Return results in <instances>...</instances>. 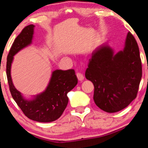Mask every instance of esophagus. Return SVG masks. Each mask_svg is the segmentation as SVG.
Masks as SVG:
<instances>
[{
  "mask_svg": "<svg viewBox=\"0 0 148 148\" xmlns=\"http://www.w3.org/2000/svg\"><path fill=\"white\" fill-rule=\"evenodd\" d=\"M76 76H77V79H78L79 81H83L84 79V76L82 73H79V72H78V73L76 74Z\"/></svg>",
  "mask_w": 148,
  "mask_h": 148,
  "instance_id": "obj_1",
  "label": "esophagus"
}]
</instances>
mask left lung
Here are the masks:
<instances>
[{"label":"left lung","mask_w":148,"mask_h":148,"mask_svg":"<svg viewBox=\"0 0 148 148\" xmlns=\"http://www.w3.org/2000/svg\"><path fill=\"white\" fill-rule=\"evenodd\" d=\"M86 79L94 85L93 100L99 108L108 113L119 112L136 99L142 78L139 48L128 32L122 50L104 43L92 52Z\"/></svg>","instance_id":"8db88e82"}]
</instances>
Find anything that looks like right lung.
I'll return each instance as SVG.
<instances>
[{
  "label": "right lung",
  "instance_id": "1",
  "mask_svg": "<svg viewBox=\"0 0 148 148\" xmlns=\"http://www.w3.org/2000/svg\"><path fill=\"white\" fill-rule=\"evenodd\" d=\"M34 27V25L25 27L14 40L7 57L6 75L12 96L24 114L33 121L49 123L61 116L69 102L67 94L76 86L77 78L73 69L55 70L44 91L30 98H26L15 87L11 76L14 56L32 44Z\"/></svg>",
  "mask_w": 148,
  "mask_h": 148
}]
</instances>
